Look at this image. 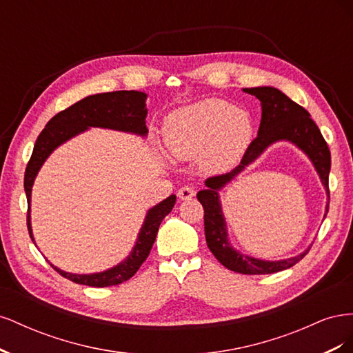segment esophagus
<instances>
[{
	"label": "esophagus",
	"instance_id": "34e87169",
	"mask_svg": "<svg viewBox=\"0 0 353 353\" xmlns=\"http://www.w3.org/2000/svg\"><path fill=\"white\" fill-rule=\"evenodd\" d=\"M194 196H196V191H194L193 188H191V187H188V185H185V187L178 190V197H179V200H190V199H193Z\"/></svg>",
	"mask_w": 353,
	"mask_h": 353
}]
</instances>
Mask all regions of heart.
<instances>
[{"instance_id":"b5f03b06","label":"heart","mask_w":353,"mask_h":353,"mask_svg":"<svg viewBox=\"0 0 353 353\" xmlns=\"http://www.w3.org/2000/svg\"><path fill=\"white\" fill-rule=\"evenodd\" d=\"M168 150L179 160H199L208 174L236 166L253 138L250 114L219 99L200 100L165 122Z\"/></svg>"}]
</instances>
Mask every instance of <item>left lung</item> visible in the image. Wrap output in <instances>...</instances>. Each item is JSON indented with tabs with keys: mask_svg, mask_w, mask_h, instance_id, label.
<instances>
[{
	"mask_svg": "<svg viewBox=\"0 0 353 353\" xmlns=\"http://www.w3.org/2000/svg\"><path fill=\"white\" fill-rule=\"evenodd\" d=\"M243 91L254 95L261 101L262 117L258 137L254 138L248 150H245L241 163L236 169H232L228 174L212 176L205 181L206 188L199 191L197 199L201 203L203 209H205V236L208 248L225 268L248 275L274 274L290 268V266L303 259V256L311 249V245L301 254L280 261H265L236 250L230 243L219 191L230 184L234 178H237L245 168L250 166L270 145L279 141H288L307 156L319 179H321L328 197L324 213L325 218L330 201L328 175L331 168V156L321 131L311 119V114L302 105H299L288 99L284 92L274 87L243 88Z\"/></svg>",
	"mask_w": 353,
	"mask_h": 353,
	"instance_id": "obj_1",
	"label": "left lung"
}]
</instances>
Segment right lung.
Masks as SVG:
<instances>
[{
	"label": "right lung",
	"mask_w": 353,
	"mask_h": 353,
	"mask_svg": "<svg viewBox=\"0 0 353 353\" xmlns=\"http://www.w3.org/2000/svg\"><path fill=\"white\" fill-rule=\"evenodd\" d=\"M145 100L147 94L141 91H113L94 94L74 103L70 108L57 113L52 119H50L38 137L25 172L28 231L32 241L35 243L30 223L32 187H34L39 169L50 157V154L59 145L65 144L73 137L88 131L90 128H104V130L145 137L148 134L145 126ZM175 201L176 196L172 194L147 210L131 253L122 262L112 266V268L94 274H72L57 268L52 263L50 265L57 272H60V275L77 284L90 287H109L128 281L147 259L148 253H150L153 248L160 223H162L168 213L172 210Z\"/></svg>",
	"instance_id": "obj_1"
}]
</instances>
